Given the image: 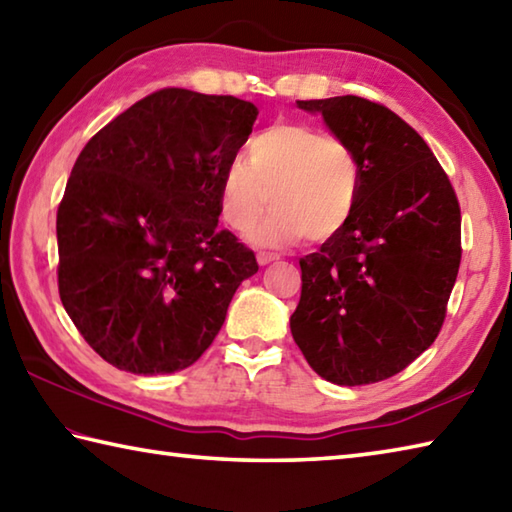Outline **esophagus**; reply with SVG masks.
Instances as JSON below:
<instances>
[{
  "label": "esophagus",
  "instance_id": "obj_1",
  "mask_svg": "<svg viewBox=\"0 0 512 512\" xmlns=\"http://www.w3.org/2000/svg\"><path fill=\"white\" fill-rule=\"evenodd\" d=\"M278 258H281V256L272 254V252H258V254H256L258 265H269V263H274V260H278Z\"/></svg>",
  "mask_w": 512,
  "mask_h": 512
}]
</instances>
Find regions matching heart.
I'll use <instances>...</instances> for the list:
<instances>
[{"label":"heart","mask_w":512,"mask_h":512,"mask_svg":"<svg viewBox=\"0 0 512 512\" xmlns=\"http://www.w3.org/2000/svg\"><path fill=\"white\" fill-rule=\"evenodd\" d=\"M359 198V167L345 144L307 124H274L249 142L247 162L231 160L220 176L225 223L252 231L256 245L321 243L350 223Z\"/></svg>","instance_id":"heart-1"}]
</instances>
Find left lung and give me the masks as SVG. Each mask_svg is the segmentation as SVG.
<instances>
[{
	"instance_id": "obj_1",
	"label": "left lung",
	"mask_w": 512,
	"mask_h": 512,
	"mask_svg": "<svg viewBox=\"0 0 512 512\" xmlns=\"http://www.w3.org/2000/svg\"><path fill=\"white\" fill-rule=\"evenodd\" d=\"M321 115L359 167V198L339 234L301 263L289 318L312 370L336 385L390 379L435 343L461 263V211L417 131L356 95L298 100Z\"/></svg>"
}]
</instances>
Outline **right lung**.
<instances>
[{
    "label": "right lung",
    "mask_w": 512,
    "mask_h": 512,
    "mask_svg": "<svg viewBox=\"0 0 512 512\" xmlns=\"http://www.w3.org/2000/svg\"><path fill=\"white\" fill-rule=\"evenodd\" d=\"M258 109L234 95L162 89L86 142L57 209L66 314L106 363L189 368L214 343L252 249L218 229L220 176Z\"/></svg>",
    "instance_id": "right-lung-1"
}]
</instances>
